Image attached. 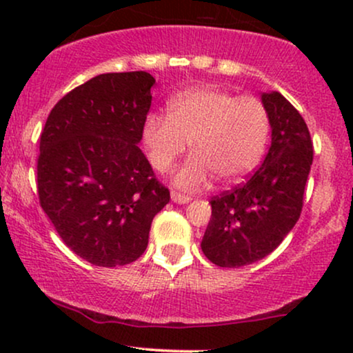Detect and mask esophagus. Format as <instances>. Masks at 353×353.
<instances>
[{"label":"esophagus","instance_id":"esophagus-1","mask_svg":"<svg viewBox=\"0 0 353 353\" xmlns=\"http://www.w3.org/2000/svg\"><path fill=\"white\" fill-rule=\"evenodd\" d=\"M171 199L176 202V204H188V202L190 201V197L185 196V194L177 192V190H172V192H171Z\"/></svg>","mask_w":353,"mask_h":353}]
</instances>
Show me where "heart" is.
<instances>
[{"label":"heart","mask_w":353,"mask_h":353,"mask_svg":"<svg viewBox=\"0 0 353 353\" xmlns=\"http://www.w3.org/2000/svg\"><path fill=\"white\" fill-rule=\"evenodd\" d=\"M270 136L269 109L254 96L217 86L184 89L168 101V116H145L141 139L154 171L168 172L189 143L192 156L174 176L182 189H197L212 174L222 184L244 179L261 164Z\"/></svg>","instance_id":"obj_1"}]
</instances>
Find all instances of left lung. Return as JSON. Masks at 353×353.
Wrapping results in <instances>:
<instances>
[{"label": "left lung", "mask_w": 353, "mask_h": 353, "mask_svg": "<svg viewBox=\"0 0 353 353\" xmlns=\"http://www.w3.org/2000/svg\"><path fill=\"white\" fill-rule=\"evenodd\" d=\"M272 143L264 163L232 190L210 199L212 216L201 247L212 264L242 267L277 249L303 205L314 145L301 112L281 92H264Z\"/></svg>", "instance_id": "left-lung-1"}]
</instances>
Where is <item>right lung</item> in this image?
Here are the masks:
<instances>
[{
	"label": "right lung",
	"mask_w": 353,
	"mask_h": 353,
	"mask_svg": "<svg viewBox=\"0 0 353 353\" xmlns=\"http://www.w3.org/2000/svg\"><path fill=\"white\" fill-rule=\"evenodd\" d=\"M149 72H108L58 101L39 139V204L74 254L99 267L144 254L171 199L137 148L151 108Z\"/></svg>",
	"instance_id": "1"
}]
</instances>
